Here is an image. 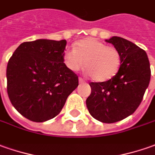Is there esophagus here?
<instances>
[{"label": "esophagus", "mask_w": 155, "mask_h": 155, "mask_svg": "<svg viewBox=\"0 0 155 155\" xmlns=\"http://www.w3.org/2000/svg\"><path fill=\"white\" fill-rule=\"evenodd\" d=\"M79 83L80 84H83V83H85V81L82 78H79Z\"/></svg>", "instance_id": "1"}]
</instances>
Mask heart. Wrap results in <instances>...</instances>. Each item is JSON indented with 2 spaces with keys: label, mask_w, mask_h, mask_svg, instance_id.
Masks as SVG:
<instances>
[{
  "label": "heart",
  "mask_w": 155,
  "mask_h": 155,
  "mask_svg": "<svg viewBox=\"0 0 155 155\" xmlns=\"http://www.w3.org/2000/svg\"><path fill=\"white\" fill-rule=\"evenodd\" d=\"M64 61L71 71H78L84 65L86 74L95 81H108L118 73L121 58L115 47H107L94 38H86L74 44V49H67Z\"/></svg>",
  "instance_id": "1"
}]
</instances>
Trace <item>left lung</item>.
Listing matches in <instances>:
<instances>
[{"instance_id": "obj_1", "label": "left lung", "mask_w": 155, "mask_h": 155, "mask_svg": "<svg viewBox=\"0 0 155 155\" xmlns=\"http://www.w3.org/2000/svg\"><path fill=\"white\" fill-rule=\"evenodd\" d=\"M117 49L121 65L112 79L91 82V95L86 99L89 113L103 123L120 121L134 113L148 88L151 71L146 51L119 36L105 40Z\"/></svg>"}]
</instances>
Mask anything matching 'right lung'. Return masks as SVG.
<instances>
[{
	"label": "right lung",
	"mask_w": 155,
	"mask_h": 155,
	"mask_svg": "<svg viewBox=\"0 0 155 155\" xmlns=\"http://www.w3.org/2000/svg\"><path fill=\"white\" fill-rule=\"evenodd\" d=\"M66 40L39 39L18 46L8 61L7 94L23 116L44 122L57 116L79 85L64 63Z\"/></svg>",
	"instance_id": "obj_1"
}]
</instances>
